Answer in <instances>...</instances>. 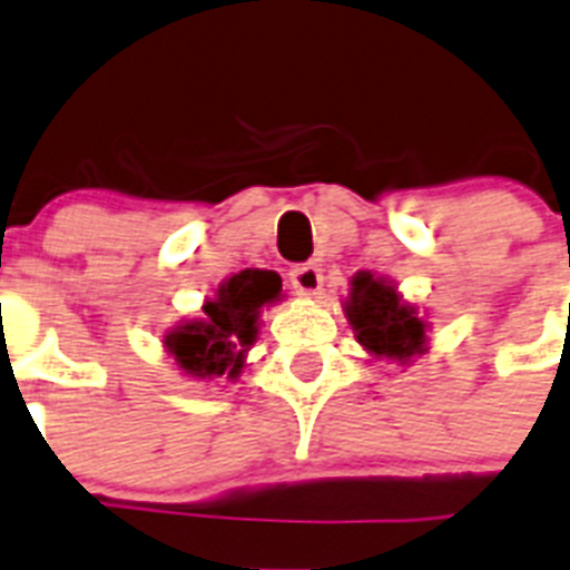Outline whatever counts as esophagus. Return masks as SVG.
<instances>
[{
	"mask_svg": "<svg viewBox=\"0 0 570 570\" xmlns=\"http://www.w3.org/2000/svg\"><path fill=\"white\" fill-rule=\"evenodd\" d=\"M289 284H293V289L298 295L316 298V295L322 293L325 275H322V269H318V266H313V263H301V266H295V269L289 272Z\"/></svg>",
	"mask_w": 570,
	"mask_h": 570,
	"instance_id": "esophagus-1",
	"label": "esophagus"
}]
</instances>
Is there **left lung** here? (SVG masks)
<instances>
[{"label": "left lung", "instance_id": "left-lung-1", "mask_svg": "<svg viewBox=\"0 0 570 570\" xmlns=\"http://www.w3.org/2000/svg\"><path fill=\"white\" fill-rule=\"evenodd\" d=\"M345 318L363 351L374 360L406 365L428 351L430 325L386 277H374L372 272H357L351 277Z\"/></svg>", "mask_w": 570, "mask_h": 570}]
</instances>
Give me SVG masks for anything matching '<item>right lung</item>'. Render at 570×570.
<instances>
[{"instance_id":"add662e5","label":"right lung","mask_w":570,"mask_h":570,"mask_svg":"<svg viewBox=\"0 0 570 570\" xmlns=\"http://www.w3.org/2000/svg\"><path fill=\"white\" fill-rule=\"evenodd\" d=\"M281 301V277L269 269H243L219 284L202 316L180 322L164 336L166 354L196 381H237L245 354L261 333V313Z\"/></svg>"}]
</instances>
